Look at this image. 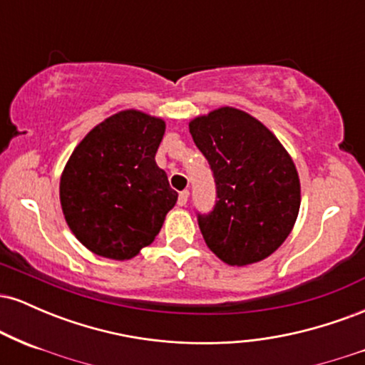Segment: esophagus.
<instances>
[{
	"label": "esophagus",
	"mask_w": 365,
	"mask_h": 365,
	"mask_svg": "<svg viewBox=\"0 0 365 365\" xmlns=\"http://www.w3.org/2000/svg\"><path fill=\"white\" fill-rule=\"evenodd\" d=\"M188 200V190H182L178 194V206H185Z\"/></svg>",
	"instance_id": "obj_1"
}]
</instances>
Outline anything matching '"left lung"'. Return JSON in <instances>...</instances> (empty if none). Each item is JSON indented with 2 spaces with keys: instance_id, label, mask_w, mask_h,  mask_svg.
Wrapping results in <instances>:
<instances>
[{
  "instance_id": "1",
  "label": "left lung",
  "mask_w": 365,
  "mask_h": 365,
  "mask_svg": "<svg viewBox=\"0 0 365 365\" xmlns=\"http://www.w3.org/2000/svg\"><path fill=\"white\" fill-rule=\"evenodd\" d=\"M211 166L216 204L197 212L209 249L230 266L266 259L290 235L300 209V182L290 154L259 120L220 108L188 123Z\"/></svg>"
}]
</instances>
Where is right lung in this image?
<instances>
[{
	"instance_id": "add662e5",
	"label": "right lung",
	"mask_w": 365,
	"mask_h": 365,
	"mask_svg": "<svg viewBox=\"0 0 365 365\" xmlns=\"http://www.w3.org/2000/svg\"><path fill=\"white\" fill-rule=\"evenodd\" d=\"M165 121L127 110L83 137L60 180L63 215L91 252L127 261L153 244L177 204L156 153Z\"/></svg>"
}]
</instances>
